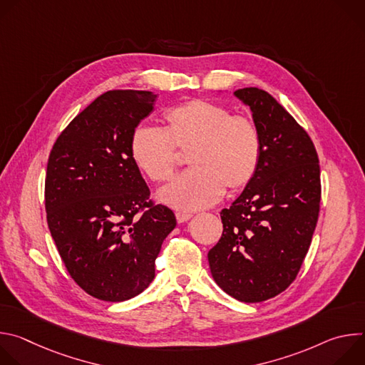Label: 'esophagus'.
Wrapping results in <instances>:
<instances>
[{"mask_svg": "<svg viewBox=\"0 0 365 365\" xmlns=\"http://www.w3.org/2000/svg\"><path fill=\"white\" fill-rule=\"evenodd\" d=\"M190 218H192V214H190V212H186V211H178V212H176V220H178L179 224L186 222V221H189Z\"/></svg>", "mask_w": 365, "mask_h": 365, "instance_id": "esophagus-1", "label": "esophagus"}]
</instances>
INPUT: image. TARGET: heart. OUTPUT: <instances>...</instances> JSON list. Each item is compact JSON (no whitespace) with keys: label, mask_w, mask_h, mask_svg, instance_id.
Wrapping results in <instances>:
<instances>
[{"label":"heart","mask_w":365,"mask_h":365,"mask_svg":"<svg viewBox=\"0 0 365 365\" xmlns=\"http://www.w3.org/2000/svg\"><path fill=\"white\" fill-rule=\"evenodd\" d=\"M168 128L137 125L130 140L134 163L154 182L169 180L179 151L190 150L193 169L178 176L159 197L179 210H200L218 202L254 176L262 155V134L252 118L232 114L222 103L190 99L169 110Z\"/></svg>","instance_id":"obj_1"}]
</instances>
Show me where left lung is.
<instances>
[{
	"label": "left lung",
	"mask_w": 365,
	"mask_h": 365,
	"mask_svg": "<svg viewBox=\"0 0 365 365\" xmlns=\"http://www.w3.org/2000/svg\"><path fill=\"white\" fill-rule=\"evenodd\" d=\"M234 95L262 134V155L242 193L221 211L222 237L207 262L225 293L257 303L286 290L300 270L318 222L321 172L310 137L269 92Z\"/></svg>",
	"instance_id": "left-lung-1"
}]
</instances>
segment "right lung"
Instances as JSON below:
<instances>
[{
	"label": "right lung",
	"instance_id": "1",
	"mask_svg": "<svg viewBox=\"0 0 365 365\" xmlns=\"http://www.w3.org/2000/svg\"><path fill=\"white\" fill-rule=\"evenodd\" d=\"M148 91H108L78 114L50 151L47 225L69 274L88 294L124 302L154 279L155 258L176 227L130 151L133 130L154 108ZM140 215L138 216V214Z\"/></svg>",
	"mask_w": 365,
	"mask_h": 365
}]
</instances>
